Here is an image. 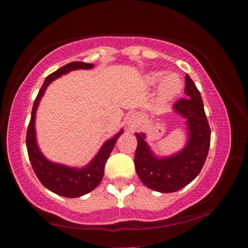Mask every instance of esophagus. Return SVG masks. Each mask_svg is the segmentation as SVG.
<instances>
[{
    "mask_svg": "<svg viewBox=\"0 0 248 248\" xmlns=\"http://www.w3.org/2000/svg\"><path fill=\"white\" fill-rule=\"evenodd\" d=\"M140 120H141V115L139 114V113H132V114L128 115L126 119L127 129L129 130V132H132V130H134L136 127L139 126Z\"/></svg>",
    "mask_w": 248,
    "mask_h": 248,
    "instance_id": "1",
    "label": "esophagus"
}]
</instances>
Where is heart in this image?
<instances>
[{
	"label": "heart",
	"mask_w": 248,
	"mask_h": 248,
	"mask_svg": "<svg viewBox=\"0 0 248 248\" xmlns=\"http://www.w3.org/2000/svg\"><path fill=\"white\" fill-rule=\"evenodd\" d=\"M144 80L149 86H155L161 81L158 87V96L163 101L172 100L183 90V80L176 73H169L164 77V73L161 71H152L147 73Z\"/></svg>",
	"instance_id": "obj_1"
}]
</instances>
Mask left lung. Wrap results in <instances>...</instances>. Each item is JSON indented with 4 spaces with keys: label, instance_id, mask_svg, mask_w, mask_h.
<instances>
[{
    "label": "left lung",
    "instance_id": "8db88e82",
    "mask_svg": "<svg viewBox=\"0 0 248 248\" xmlns=\"http://www.w3.org/2000/svg\"><path fill=\"white\" fill-rule=\"evenodd\" d=\"M186 94V99H181L172 107L176 114L186 119L187 141L183 149L170 156H158L147 143L146 134L135 133L136 173L142 183L154 191L169 193L183 189L197 177L207 157L211 130L201 93L187 75Z\"/></svg>",
    "mask_w": 248,
    "mask_h": 248
}]
</instances>
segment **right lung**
Returning <instances> with one entry per match:
<instances>
[{"mask_svg":"<svg viewBox=\"0 0 248 248\" xmlns=\"http://www.w3.org/2000/svg\"><path fill=\"white\" fill-rule=\"evenodd\" d=\"M93 66L94 65L87 64V62H72L47 76L42 88L39 90L35 102H33L32 112H31L30 124L27 132V149L31 166H32L33 171H35L36 176L43 186L50 191L55 192L56 195L62 196V197H80V196L86 195V193L94 190L99 186L102 177H104L105 164H106L108 157H109L110 153L115 146L116 140L124 133V129L116 133L113 138L108 139L99 149L98 154L92 158V161L87 163L86 166L81 168L69 167L50 161L49 158L43 155L36 138V112L42 96L44 95L45 90L53 80L61 78L62 76L67 75L71 71L90 70L93 69Z\"/></svg>","mask_w":248,"mask_h":248,"instance_id":"right-lung-1","label":"right lung"}]
</instances>
